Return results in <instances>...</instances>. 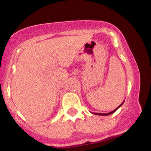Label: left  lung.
I'll return each instance as SVG.
<instances>
[{"label":"left lung","instance_id":"8db88e82","mask_svg":"<svg viewBox=\"0 0 151 151\" xmlns=\"http://www.w3.org/2000/svg\"><path fill=\"white\" fill-rule=\"evenodd\" d=\"M122 104H123V103H122V104H121L120 106H119V107H118V108H117L116 109H115V110H114V111H113L110 112V113H108V114H99V113H93V114H97V115H101V116H108V115H110V114H113V113H114V112H115V111H116V110H117V109H119V107H120V106H121V105H122Z\"/></svg>","mask_w":151,"mask_h":151}]
</instances>
